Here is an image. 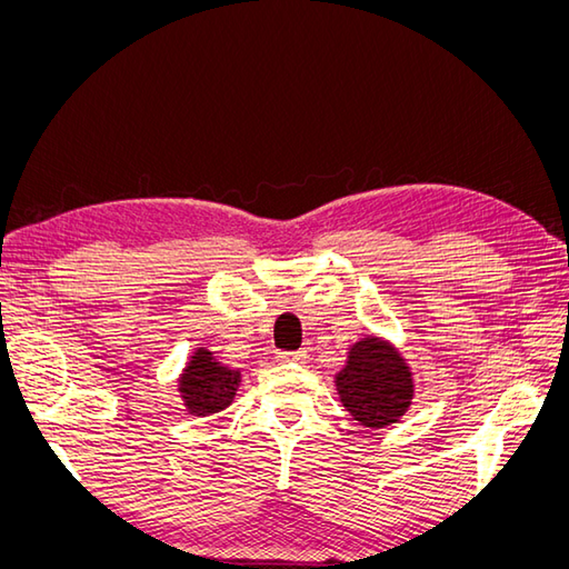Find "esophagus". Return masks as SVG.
Masks as SVG:
<instances>
[{"label":"esophagus","mask_w":569,"mask_h":569,"mask_svg":"<svg viewBox=\"0 0 569 569\" xmlns=\"http://www.w3.org/2000/svg\"><path fill=\"white\" fill-rule=\"evenodd\" d=\"M278 363H297V366H301V363H306V351H278Z\"/></svg>","instance_id":"34e87169"}]
</instances>
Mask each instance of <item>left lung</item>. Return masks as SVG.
I'll return each mask as SVG.
<instances>
[{
	"label": "left lung",
	"mask_w": 569,
	"mask_h": 569,
	"mask_svg": "<svg viewBox=\"0 0 569 569\" xmlns=\"http://www.w3.org/2000/svg\"><path fill=\"white\" fill-rule=\"evenodd\" d=\"M339 403L366 429L399 422L412 406L416 377L393 341L366 335L351 343L347 363L335 375Z\"/></svg>",
	"instance_id": "obj_1"
}]
</instances>
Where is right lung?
<instances>
[{"label":"right lung","mask_w":569,"mask_h":569,"mask_svg":"<svg viewBox=\"0 0 569 569\" xmlns=\"http://www.w3.org/2000/svg\"><path fill=\"white\" fill-rule=\"evenodd\" d=\"M242 385V370L228 368L211 349L197 347L178 375V396L189 416L209 418L226 410Z\"/></svg>","instance_id":"right-lung-1"}]
</instances>
